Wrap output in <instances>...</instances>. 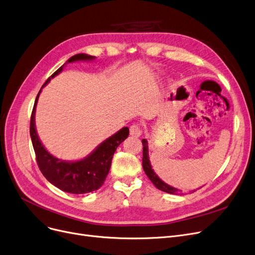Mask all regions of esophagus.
<instances>
[{"label": "esophagus", "instance_id": "1", "mask_svg": "<svg viewBox=\"0 0 255 255\" xmlns=\"http://www.w3.org/2000/svg\"><path fill=\"white\" fill-rule=\"evenodd\" d=\"M130 135L132 136H135V137H138L140 136L141 134V129H140V126L138 124H133L130 126Z\"/></svg>", "mask_w": 255, "mask_h": 255}]
</instances>
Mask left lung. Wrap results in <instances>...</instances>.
I'll return each instance as SVG.
<instances>
[{"instance_id": "1", "label": "left lung", "mask_w": 255, "mask_h": 255, "mask_svg": "<svg viewBox=\"0 0 255 255\" xmlns=\"http://www.w3.org/2000/svg\"><path fill=\"white\" fill-rule=\"evenodd\" d=\"M142 142V169L145 171L146 175L149 177V179L151 180V182L157 187L158 190L165 192L168 194H180V190L175 189V187L169 185L168 183L163 182L159 177L156 175V173L154 172V170L152 169V165L150 163L149 160V148H148V141L146 138H143L141 140Z\"/></svg>"}]
</instances>
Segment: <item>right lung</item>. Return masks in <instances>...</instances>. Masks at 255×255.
I'll list each match as a JSON object with an SVG mask.
<instances>
[{
    "mask_svg": "<svg viewBox=\"0 0 255 255\" xmlns=\"http://www.w3.org/2000/svg\"><path fill=\"white\" fill-rule=\"evenodd\" d=\"M95 58V56H91L87 54L74 55L51 77H49L43 86L47 85L51 79L61 73L66 63L75 61H90ZM40 92L41 90L35 99L30 121V136L40 172L50 183L58 187L59 190L70 194H86L100 189L110 170L113 156L117 148L129 135L128 127H123L116 132L114 135L106 138L91 154H88L86 157L80 160L65 161L58 159L43 147L36 132L35 112Z\"/></svg>",
    "mask_w": 255,
    "mask_h": 255,
    "instance_id": "add662e5",
    "label": "right lung"
}]
</instances>
